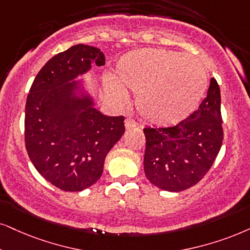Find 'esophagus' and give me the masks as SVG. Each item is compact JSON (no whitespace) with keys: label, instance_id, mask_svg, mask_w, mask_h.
<instances>
[{"label":"esophagus","instance_id":"1","mask_svg":"<svg viewBox=\"0 0 250 250\" xmlns=\"http://www.w3.org/2000/svg\"><path fill=\"white\" fill-rule=\"evenodd\" d=\"M125 128H127V129H131V128L136 127V125H137V123H136L134 119L127 118L125 120Z\"/></svg>","mask_w":250,"mask_h":250}]
</instances>
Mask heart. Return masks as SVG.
<instances>
[{"instance_id":"b5f03b06","label":"heart","mask_w":250,"mask_h":250,"mask_svg":"<svg viewBox=\"0 0 250 250\" xmlns=\"http://www.w3.org/2000/svg\"><path fill=\"white\" fill-rule=\"evenodd\" d=\"M208 82L207 68L196 56L144 48L119 60L114 80L107 78L105 90L119 105L127 102L125 91L136 93V106L146 121L172 125L195 112L207 92Z\"/></svg>"}]
</instances>
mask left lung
<instances>
[{
    "label": "left lung",
    "instance_id": "obj_1",
    "mask_svg": "<svg viewBox=\"0 0 250 250\" xmlns=\"http://www.w3.org/2000/svg\"><path fill=\"white\" fill-rule=\"evenodd\" d=\"M220 88L211 78L207 97L187 119L173 127L144 128V172L163 190L181 191L209 172L224 140Z\"/></svg>",
    "mask_w": 250,
    "mask_h": 250
}]
</instances>
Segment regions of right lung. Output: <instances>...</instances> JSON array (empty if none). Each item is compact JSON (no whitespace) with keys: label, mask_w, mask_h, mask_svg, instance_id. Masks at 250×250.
Instances as JSON below:
<instances>
[{"label":"right lung","mask_w":250,"mask_h":250,"mask_svg":"<svg viewBox=\"0 0 250 250\" xmlns=\"http://www.w3.org/2000/svg\"><path fill=\"white\" fill-rule=\"evenodd\" d=\"M94 62L105 64L96 47L75 45L40 69L25 105V146L38 172L64 191H81L103 174L107 153L125 132L123 116H106L90 98L76 99V82Z\"/></svg>","instance_id":"add662e5"}]
</instances>
